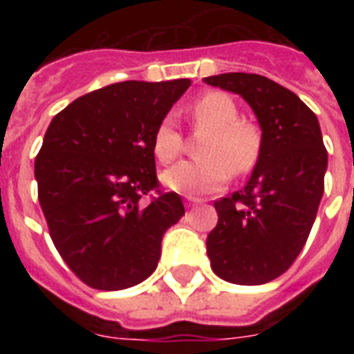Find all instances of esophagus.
Wrapping results in <instances>:
<instances>
[{
    "label": "esophagus",
    "instance_id": "esophagus-1",
    "mask_svg": "<svg viewBox=\"0 0 354 354\" xmlns=\"http://www.w3.org/2000/svg\"><path fill=\"white\" fill-rule=\"evenodd\" d=\"M198 204H202V200L200 198H185V205H187V207H194V205Z\"/></svg>",
    "mask_w": 354,
    "mask_h": 354
}]
</instances>
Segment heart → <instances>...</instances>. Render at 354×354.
<instances>
[{
    "mask_svg": "<svg viewBox=\"0 0 354 354\" xmlns=\"http://www.w3.org/2000/svg\"><path fill=\"white\" fill-rule=\"evenodd\" d=\"M194 122L207 133L200 143V160L180 161L161 174L167 189L196 198L226 187L230 176L246 174L263 152V132L250 119L239 118V106L224 91H209L191 106ZM182 133L172 115H165L154 132L156 158L169 163L182 152Z\"/></svg>",
    "mask_w": 354,
    "mask_h": 354,
    "instance_id": "heart-1",
    "label": "heart"
}]
</instances>
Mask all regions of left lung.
I'll return each mask as SVG.
<instances>
[{"label":"left lung","instance_id":"obj_1","mask_svg":"<svg viewBox=\"0 0 354 354\" xmlns=\"http://www.w3.org/2000/svg\"><path fill=\"white\" fill-rule=\"evenodd\" d=\"M204 82L241 95L263 132L244 189L215 202L218 224L207 235V257L221 279L264 285L290 268L316 221L327 171L318 118L263 75L222 73Z\"/></svg>","mask_w":354,"mask_h":354}]
</instances>
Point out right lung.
<instances>
[{
  "instance_id": "right-lung-1",
  "label": "right lung",
  "mask_w": 354,
  "mask_h": 354,
  "mask_svg": "<svg viewBox=\"0 0 354 354\" xmlns=\"http://www.w3.org/2000/svg\"><path fill=\"white\" fill-rule=\"evenodd\" d=\"M191 80H127L79 97L53 118L35 161L49 235L71 272L122 290L158 266L182 198L158 189L154 132ZM158 196L145 205L142 196Z\"/></svg>"
}]
</instances>
